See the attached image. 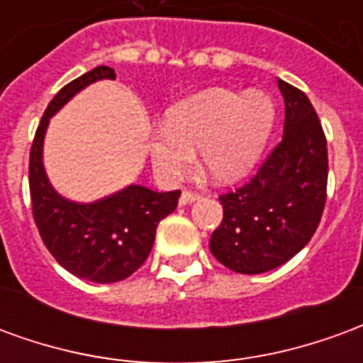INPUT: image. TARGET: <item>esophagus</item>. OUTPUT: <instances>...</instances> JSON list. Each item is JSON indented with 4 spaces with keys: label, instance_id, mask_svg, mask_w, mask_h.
Listing matches in <instances>:
<instances>
[{
    "label": "esophagus",
    "instance_id": "1",
    "mask_svg": "<svg viewBox=\"0 0 363 363\" xmlns=\"http://www.w3.org/2000/svg\"><path fill=\"white\" fill-rule=\"evenodd\" d=\"M200 198V194H198L196 190H182V194H181V206H186V204H192L194 200H198Z\"/></svg>",
    "mask_w": 363,
    "mask_h": 363
}]
</instances>
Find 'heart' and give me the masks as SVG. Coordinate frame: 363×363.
<instances>
[{
    "instance_id": "heart-1",
    "label": "heart",
    "mask_w": 363,
    "mask_h": 363,
    "mask_svg": "<svg viewBox=\"0 0 363 363\" xmlns=\"http://www.w3.org/2000/svg\"><path fill=\"white\" fill-rule=\"evenodd\" d=\"M272 99L262 91L243 96L210 89L173 106L147 142L151 165L165 181L189 173L194 151L213 181L233 182L259 161L274 126Z\"/></svg>"
}]
</instances>
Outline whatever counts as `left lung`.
<instances>
[{
	"mask_svg": "<svg viewBox=\"0 0 363 363\" xmlns=\"http://www.w3.org/2000/svg\"><path fill=\"white\" fill-rule=\"evenodd\" d=\"M284 135L257 174L220 194L223 220L210 251L239 274H262L288 262L309 243L327 202V138L303 91L278 79Z\"/></svg>",
	"mask_w": 363,
	"mask_h": 363,
	"instance_id": "8db88e82",
	"label": "left lung"
}]
</instances>
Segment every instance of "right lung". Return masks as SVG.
<instances>
[{"label": "right lung", "instance_id": "add662e5", "mask_svg": "<svg viewBox=\"0 0 363 363\" xmlns=\"http://www.w3.org/2000/svg\"><path fill=\"white\" fill-rule=\"evenodd\" d=\"M96 79H116V74L112 67H93L64 85L46 106L30 147L28 186L33 218L52 257L77 278L111 284L128 278L145 262L159 221L174 212L181 190L155 192L132 184L93 204L67 202L54 192L43 167L48 120L77 91Z\"/></svg>", "mask_w": 363, "mask_h": 363}]
</instances>
